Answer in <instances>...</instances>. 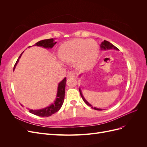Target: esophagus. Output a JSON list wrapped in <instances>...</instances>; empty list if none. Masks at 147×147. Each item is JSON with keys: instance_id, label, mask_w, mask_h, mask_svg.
Wrapping results in <instances>:
<instances>
[{"instance_id": "obj_1", "label": "esophagus", "mask_w": 147, "mask_h": 147, "mask_svg": "<svg viewBox=\"0 0 147 147\" xmlns=\"http://www.w3.org/2000/svg\"><path fill=\"white\" fill-rule=\"evenodd\" d=\"M67 76L68 78H73L75 76V74L74 71H70V72H68L67 75Z\"/></svg>"}]
</instances>
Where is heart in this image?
I'll return each mask as SVG.
<instances>
[{
  "label": "heart",
  "instance_id": "b5f03b06",
  "mask_svg": "<svg viewBox=\"0 0 147 147\" xmlns=\"http://www.w3.org/2000/svg\"><path fill=\"white\" fill-rule=\"evenodd\" d=\"M99 54L98 45L92 40L75 38L63 43L59 48V57L65 63L74 61L75 67L86 70L94 65Z\"/></svg>",
  "mask_w": 147,
  "mask_h": 147
}]
</instances>
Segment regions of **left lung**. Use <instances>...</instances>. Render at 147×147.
I'll return each instance as SVG.
<instances>
[{"mask_svg":"<svg viewBox=\"0 0 147 147\" xmlns=\"http://www.w3.org/2000/svg\"><path fill=\"white\" fill-rule=\"evenodd\" d=\"M100 48H101L102 50H110V49H114V50H118V48H117L116 47L114 46L113 45H112V44L111 43H110L109 42L106 41V40H104V42H102L101 45H100ZM79 91H80V95H81V96H82V99H83V101H84V102H85V103H86L88 106L91 107L92 109H95V110H102V109H98V108H96V107H93L92 106V105H91L85 99H84V97L83 96V94H82V91H81V90H80V88L79 89Z\"/></svg>","mask_w":147,"mask_h":147,"instance_id":"left-lung-1","label":"left lung"}]
</instances>
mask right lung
Returning a JSON list of instances; mask_svg holds the SVG:
<instances>
[{
  "mask_svg": "<svg viewBox=\"0 0 147 147\" xmlns=\"http://www.w3.org/2000/svg\"><path fill=\"white\" fill-rule=\"evenodd\" d=\"M56 43V42H54V39L50 38V39H45V40H43L39 41L35 43V45H34L38 46V47H42L43 48H52ZM30 47L31 46L29 47ZM23 52L21 53L20 57H18V60L16 61V63L15 64L14 67H13V70H15V67L19 61V59L21 57ZM65 82H66V78H64L63 80L58 84L56 98L55 101L54 102V103H53L50 105L48 106L47 107H45L42 109H40V110L29 109V112L34 115H37V116L44 117H50L51 115L54 114L55 113L57 112V111H59L62 105H63L64 100Z\"/></svg>",
  "mask_w": 147,
  "mask_h": 147,
  "instance_id": "right-lung-1",
  "label": "right lung"
}]
</instances>
